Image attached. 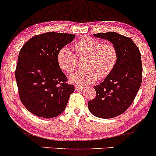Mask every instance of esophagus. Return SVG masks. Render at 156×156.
Here are the masks:
<instances>
[{"mask_svg":"<svg viewBox=\"0 0 156 156\" xmlns=\"http://www.w3.org/2000/svg\"><path fill=\"white\" fill-rule=\"evenodd\" d=\"M84 88V87L83 86H79V85H76L75 86V90H80L81 89Z\"/></svg>","mask_w":156,"mask_h":156,"instance_id":"obj_1","label":"esophagus"}]
</instances>
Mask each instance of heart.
Returning a JSON list of instances; mask_svg holds the SVG:
<instances>
[{
	"mask_svg": "<svg viewBox=\"0 0 156 156\" xmlns=\"http://www.w3.org/2000/svg\"><path fill=\"white\" fill-rule=\"evenodd\" d=\"M76 54L67 47L58 52V65L64 72L71 73L75 69L78 58L87 57L84 67L87 70L78 71L70 76L72 83L84 86L108 76L114 69L118 58L117 48L112 44H105L91 37H84L74 44Z\"/></svg>",
	"mask_w": 156,
	"mask_h": 156,
	"instance_id": "1",
	"label": "heart"
}]
</instances>
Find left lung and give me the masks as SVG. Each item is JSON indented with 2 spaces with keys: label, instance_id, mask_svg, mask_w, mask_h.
Here are the masks:
<instances>
[{
  "label": "left lung",
  "instance_id": "left-lung-1",
  "mask_svg": "<svg viewBox=\"0 0 156 156\" xmlns=\"http://www.w3.org/2000/svg\"><path fill=\"white\" fill-rule=\"evenodd\" d=\"M110 41L117 48L118 58L114 69L99 85L96 97L89 101L88 108L100 118H112L124 113L135 98L142 82L140 50L131 38L116 32L94 34Z\"/></svg>",
  "mask_w": 156,
  "mask_h": 156
}]
</instances>
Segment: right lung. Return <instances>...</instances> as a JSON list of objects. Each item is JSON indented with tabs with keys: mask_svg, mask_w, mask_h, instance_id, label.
Masks as SVG:
<instances>
[{
	"mask_svg": "<svg viewBox=\"0 0 156 156\" xmlns=\"http://www.w3.org/2000/svg\"><path fill=\"white\" fill-rule=\"evenodd\" d=\"M74 37V34L47 32L30 38L20 50L16 80L20 100L32 114L52 118L66 108L74 86L66 83L57 55Z\"/></svg>",
	"mask_w": 156,
	"mask_h": 156,
	"instance_id": "right-lung-1",
	"label": "right lung"
}]
</instances>
